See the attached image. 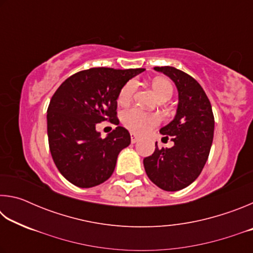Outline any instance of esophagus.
<instances>
[{
	"instance_id": "1",
	"label": "esophagus",
	"mask_w": 253,
	"mask_h": 253,
	"mask_svg": "<svg viewBox=\"0 0 253 253\" xmlns=\"http://www.w3.org/2000/svg\"><path fill=\"white\" fill-rule=\"evenodd\" d=\"M139 140V136H137V135H135V134H131V143L132 144H135V143H137Z\"/></svg>"
}]
</instances>
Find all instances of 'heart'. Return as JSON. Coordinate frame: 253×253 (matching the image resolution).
Here are the masks:
<instances>
[{"label":"heart","instance_id":"1","mask_svg":"<svg viewBox=\"0 0 253 253\" xmlns=\"http://www.w3.org/2000/svg\"><path fill=\"white\" fill-rule=\"evenodd\" d=\"M154 91L158 97V99L162 98H170L173 95V87L169 81L156 78L153 81ZM137 89V83L135 80H129L121 89L118 95V102L122 105H127L131 100L132 96ZM123 123L125 124L127 128L135 132H144L147 130V128L152 125H155L158 122V118L155 115H148L144 113L139 108H130L127 109L122 115Z\"/></svg>","mask_w":253,"mask_h":253}]
</instances>
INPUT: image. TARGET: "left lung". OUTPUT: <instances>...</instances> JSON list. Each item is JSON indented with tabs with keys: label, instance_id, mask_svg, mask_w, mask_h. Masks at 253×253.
<instances>
[{
	"label": "left lung",
	"instance_id": "obj_1",
	"mask_svg": "<svg viewBox=\"0 0 253 253\" xmlns=\"http://www.w3.org/2000/svg\"><path fill=\"white\" fill-rule=\"evenodd\" d=\"M169 77L178 91L176 115L160 132L170 136L174 146L158 148L144 158L149 179L164 191H179L193 183L208 161L214 134L213 111L201 84L174 67H155Z\"/></svg>",
	"mask_w": 253,
	"mask_h": 253
}]
</instances>
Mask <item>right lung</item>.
<instances>
[{"instance_id":"right-lung-1","label":"right lung","mask_w":253,"mask_h":253,"mask_svg":"<svg viewBox=\"0 0 253 253\" xmlns=\"http://www.w3.org/2000/svg\"><path fill=\"white\" fill-rule=\"evenodd\" d=\"M144 70L91 68L69 77L51 98L46 111L51 156L74 185L93 187L114 173L118 154L130 144V135L118 126L101 138L96 124L108 119L118 125L119 91Z\"/></svg>"}]
</instances>
